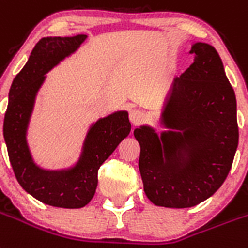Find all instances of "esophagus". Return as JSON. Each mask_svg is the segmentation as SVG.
Instances as JSON below:
<instances>
[{"label": "esophagus", "instance_id": "obj_1", "mask_svg": "<svg viewBox=\"0 0 248 248\" xmlns=\"http://www.w3.org/2000/svg\"><path fill=\"white\" fill-rule=\"evenodd\" d=\"M145 113L141 111V109H132L130 112V122L133 124V126H137V124H142L145 121Z\"/></svg>", "mask_w": 248, "mask_h": 248}]
</instances>
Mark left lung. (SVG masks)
<instances>
[{"instance_id":"8db88e82","label":"left lung","mask_w":248,"mask_h":248,"mask_svg":"<svg viewBox=\"0 0 248 248\" xmlns=\"http://www.w3.org/2000/svg\"><path fill=\"white\" fill-rule=\"evenodd\" d=\"M193 63L172 83L158 124L133 135L147 199L156 206L187 208L222 186L238 145L237 103L214 46L195 42Z\"/></svg>"}]
</instances>
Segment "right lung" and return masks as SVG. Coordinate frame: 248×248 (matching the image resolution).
<instances>
[{
    "label": "right lung",
    "mask_w": 248,
    "mask_h": 248,
    "mask_svg": "<svg viewBox=\"0 0 248 248\" xmlns=\"http://www.w3.org/2000/svg\"><path fill=\"white\" fill-rule=\"evenodd\" d=\"M86 38L87 34L49 36L38 41L8 93L3 137L15 176L26 192L53 207L81 208L91 201L97 188L100 166L131 131L128 112L115 111L90 124L75 163L51 170L34 162L27 132L46 73L76 52Z\"/></svg>",
    "instance_id": "add662e5"
}]
</instances>
